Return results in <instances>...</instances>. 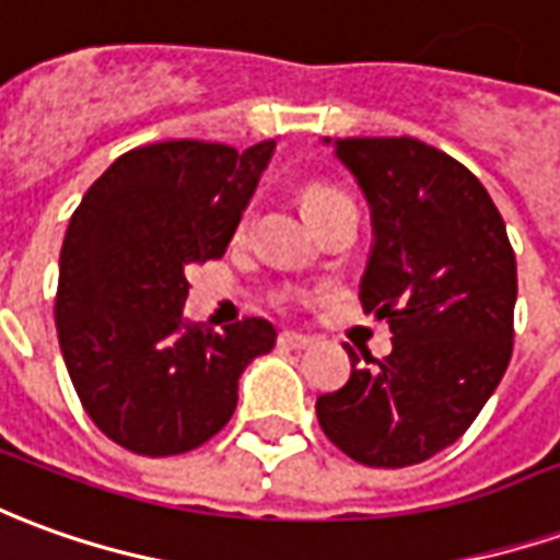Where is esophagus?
<instances>
[{
    "label": "esophagus",
    "mask_w": 560,
    "mask_h": 560,
    "mask_svg": "<svg viewBox=\"0 0 560 560\" xmlns=\"http://www.w3.org/2000/svg\"><path fill=\"white\" fill-rule=\"evenodd\" d=\"M279 346L296 348V351H300V348L312 346V339H308V336H303V334H291V330H284V334H279Z\"/></svg>",
    "instance_id": "obj_1"
}]
</instances>
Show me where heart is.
Returning <instances> with one entry per match:
<instances>
[{
  "instance_id": "b5f03b06",
  "label": "heart",
  "mask_w": 560,
  "mask_h": 560,
  "mask_svg": "<svg viewBox=\"0 0 560 560\" xmlns=\"http://www.w3.org/2000/svg\"><path fill=\"white\" fill-rule=\"evenodd\" d=\"M342 197H346V194H342V190H336V187H324V185L312 187V190L306 194V212L312 214L315 209H320L324 202H330V199H342ZM245 226H248V214L242 218V230H245Z\"/></svg>"
}]
</instances>
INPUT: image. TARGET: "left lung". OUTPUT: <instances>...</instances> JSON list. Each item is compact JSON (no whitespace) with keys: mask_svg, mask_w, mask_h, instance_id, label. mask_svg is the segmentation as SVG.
<instances>
[{"mask_svg":"<svg viewBox=\"0 0 560 560\" xmlns=\"http://www.w3.org/2000/svg\"><path fill=\"white\" fill-rule=\"evenodd\" d=\"M330 142V139H327ZM373 212L366 315L394 348L315 402L320 430L366 467H412L482 412L512 358L515 252L498 206L464 163L400 139H336ZM351 363L358 354L348 348Z\"/></svg>","mask_w":560,"mask_h":560,"instance_id":"obj_1","label":"left lung"}]
</instances>
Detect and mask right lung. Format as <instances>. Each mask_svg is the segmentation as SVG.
Segmentation results:
<instances>
[{"mask_svg":"<svg viewBox=\"0 0 560 560\" xmlns=\"http://www.w3.org/2000/svg\"><path fill=\"white\" fill-rule=\"evenodd\" d=\"M276 142L175 139L117 158L60 252L57 336L90 421L132 455H185L236 412L240 375L276 346L264 318H185L187 269L224 257Z\"/></svg>","mask_w":560,"mask_h":560,"instance_id":"obj_1","label":"right lung"}]
</instances>
